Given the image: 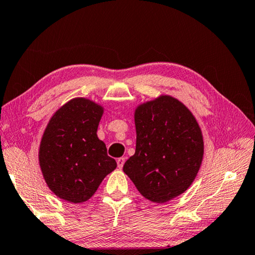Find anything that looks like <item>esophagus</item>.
Masks as SVG:
<instances>
[{"label":"esophagus","mask_w":255,"mask_h":255,"mask_svg":"<svg viewBox=\"0 0 255 255\" xmlns=\"http://www.w3.org/2000/svg\"><path fill=\"white\" fill-rule=\"evenodd\" d=\"M124 163H125V157H120V158L117 159V165H118L119 169H123Z\"/></svg>","instance_id":"34e87169"}]
</instances>
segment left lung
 I'll use <instances>...</instances> for the list:
<instances>
[{
  "mask_svg": "<svg viewBox=\"0 0 255 255\" xmlns=\"http://www.w3.org/2000/svg\"><path fill=\"white\" fill-rule=\"evenodd\" d=\"M136 150L124 172L154 204L174 199L195 181L204 159V136L197 119L178 99L161 94L133 112Z\"/></svg>",
  "mask_w": 255,
  "mask_h": 255,
  "instance_id": "8db88e82",
  "label": "left lung"
}]
</instances>
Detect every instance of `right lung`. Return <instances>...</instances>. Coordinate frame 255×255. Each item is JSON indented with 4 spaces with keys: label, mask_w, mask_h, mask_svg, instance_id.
I'll return each mask as SVG.
<instances>
[{
    "label": "right lung",
    "mask_w": 255,
    "mask_h": 255,
    "mask_svg": "<svg viewBox=\"0 0 255 255\" xmlns=\"http://www.w3.org/2000/svg\"><path fill=\"white\" fill-rule=\"evenodd\" d=\"M103 112L96 101L74 98L47 124L38 159L45 182L60 199L73 204L89 200L117 167L97 135Z\"/></svg>",
    "instance_id": "add662e5"
}]
</instances>
